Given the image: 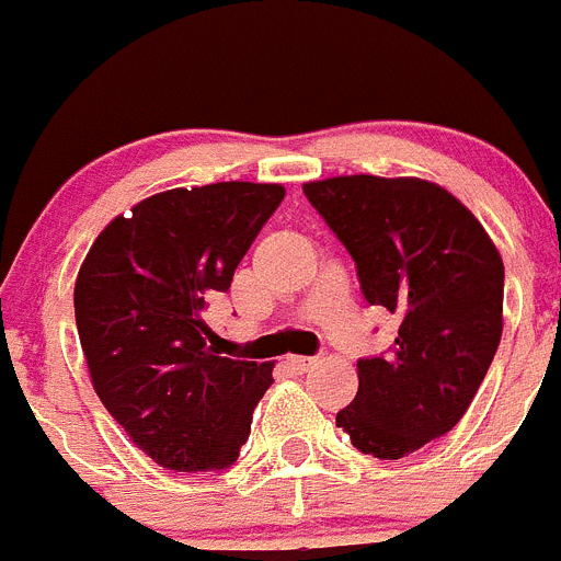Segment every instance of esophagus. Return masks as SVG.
Masks as SVG:
<instances>
[{
    "instance_id": "34e87169",
    "label": "esophagus",
    "mask_w": 561,
    "mask_h": 561,
    "mask_svg": "<svg viewBox=\"0 0 561 561\" xmlns=\"http://www.w3.org/2000/svg\"><path fill=\"white\" fill-rule=\"evenodd\" d=\"M287 366H290L293 371H299V375H305V371H310V368L316 366V357L290 355V357H287Z\"/></svg>"
}]
</instances>
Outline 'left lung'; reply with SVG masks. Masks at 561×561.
<instances>
[{"label":"left lung","mask_w":561,"mask_h":561,"mask_svg":"<svg viewBox=\"0 0 561 561\" xmlns=\"http://www.w3.org/2000/svg\"><path fill=\"white\" fill-rule=\"evenodd\" d=\"M305 195L357 265L368 305L400 330L388 357L357 360L335 422L366 456L402 458L467 413L503 335V260L456 195L425 179L335 175Z\"/></svg>","instance_id":"8db88e82"}]
</instances>
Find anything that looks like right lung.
<instances>
[{
  "mask_svg": "<svg viewBox=\"0 0 561 561\" xmlns=\"http://www.w3.org/2000/svg\"><path fill=\"white\" fill-rule=\"evenodd\" d=\"M282 184L168 190L117 215L75 282V321L105 411L156 463L209 472L237 461L274 363L215 350L204 310L226 293Z\"/></svg>",
  "mask_w": 561,
  "mask_h": 561,
  "instance_id": "right-lung-1",
  "label": "right lung"
}]
</instances>
